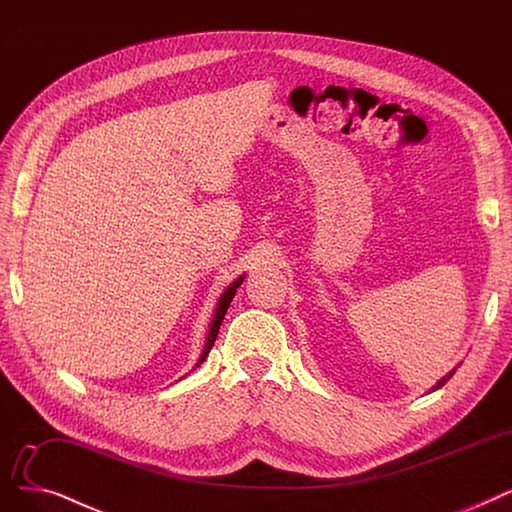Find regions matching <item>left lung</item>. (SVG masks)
<instances>
[{"label": "left lung", "instance_id": "8db88e82", "mask_svg": "<svg viewBox=\"0 0 512 512\" xmlns=\"http://www.w3.org/2000/svg\"><path fill=\"white\" fill-rule=\"evenodd\" d=\"M454 373H456V369H452V371H450V373H448V375H444V377H442V379H440V381H437V383H435V385H433V387H431V392H435V389H437V387H442V385H444V383H446V381H450V377H452V375H454Z\"/></svg>", "mask_w": 512, "mask_h": 512}]
</instances>
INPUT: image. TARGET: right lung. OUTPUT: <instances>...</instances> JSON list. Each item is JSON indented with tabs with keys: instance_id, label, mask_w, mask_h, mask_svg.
Segmentation results:
<instances>
[{
	"instance_id": "right-lung-1",
	"label": "right lung",
	"mask_w": 512,
	"mask_h": 512,
	"mask_svg": "<svg viewBox=\"0 0 512 512\" xmlns=\"http://www.w3.org/2000/svg\"><path fill=\"white\" fill-rule=\"evenodd\" d=\"M241 283H243V277L235 279V281H233V283L223 291L221 300H218L216 310H214V316H212V323H210L208 339H206L204 350H202V354H200V358H198V362H196V367H200V364L208 358V354H210V350H212V346H214V342H216L218 329H221V323H223V319H225V312H227V308H229V304H231V300H233V296H235V291H237V287H239Z\"/></svg>"
}]
</instances>
